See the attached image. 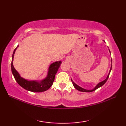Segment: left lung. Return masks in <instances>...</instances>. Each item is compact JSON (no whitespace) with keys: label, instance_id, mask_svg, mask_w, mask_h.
Instances as JSON below:
<instances>
[{"label":"left lung","instance_id":"left-lung-1","mask_svg":"<svg viewBox=\"0 0 126 126\" xmlns=\"http://www.w3.org/2000/svg\"><path fill=\"white\" fill-rule=\"evenodd\" d=\"M109 52H110V50H109ZM111 67H112V65H111V67H110V70H109V74H108V76H107V78L104 80V81H102V82H100V83H98L95 86V87L94 88V89H92V90H87V89H84V88H82V87H79V86L77 84H76L75 83L73 80H72L71 79V82H73V85H74V87L75 88V89H76L77 90H78L79 91V92H88V93H89V92H93V91H95V90H96L97 89H98V88H100V87H102V86L103 85H104V84H105V83L107 82V79H108V78H109V74H110V71H111Z\"/></svg>","mask_w":126,"mask_h":126}]
</instances>
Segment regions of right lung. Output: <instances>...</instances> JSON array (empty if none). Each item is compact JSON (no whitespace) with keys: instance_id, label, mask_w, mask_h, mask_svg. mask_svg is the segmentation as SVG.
Here are the masks:
<instances>
[{"instance_id":"obj_1","label":"right lung","mask_w":126,"mask_h":126,"mask_svg":"<svg viewBox=\"0 0 126 126\" xmlns=\"http://www.w3.org/2000/svg\"><path fill=\"white\" fill-rule=\"evenodd\" d=\"M18 46L19 45H18L17 47L15 49L14 51H13L11 62V71L16 82L24 89L32 92L40 93L45 92V91L49 89L52 86L53 82L54 81L55 75L57 73L59 68H60L62 62L57 61L51 64L49 69H48L47 76L44 79L40 81H36V80L29 81V80L26 79L21 77L20 74L16 70L13 65V61L15 53Z\"/></svg>"}]
</instances>
